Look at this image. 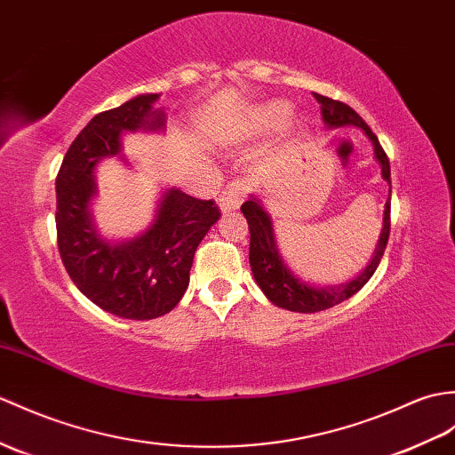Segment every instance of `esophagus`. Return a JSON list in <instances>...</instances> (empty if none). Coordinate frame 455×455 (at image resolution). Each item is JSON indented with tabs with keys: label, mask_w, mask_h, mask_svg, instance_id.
Segmentation results:
<instances>
[{
	"label": "esophagus",
	"mask_w": 455,
	"mask_h": 455,
	"mask_svg": "<svg viewBox=\"0 0 455 455\" xmlns=\"http://www.w3.org/2000/svg\"><path fill=\"white\" fill-rule=\"evenodd\" d=\"M244 197H246L244 184L238 182V180H235V182H230V184L223 189V192H220V196H219V205H220V209H223V211L236 209Z\"/></svg>",
	"instance_id": "34e87169"
}]
</instances>
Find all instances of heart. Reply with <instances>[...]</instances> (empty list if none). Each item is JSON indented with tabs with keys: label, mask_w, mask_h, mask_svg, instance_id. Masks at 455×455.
<instances>
[{
	"label": "heart",
	"mask_w": 455,
	"mask_h": 455,
	"mask_svg": "<svg viewBox=\"0 0 455 455\" xmlns=\"http://www.w3.org/2000/svg\"><path fill=\"white\" fill-rule=\"evenodd\" d=\"M289 114H291V107L287 102H273L266 110H263V122L267 125H281L287 122Z\"/></svg>",
	"instance_id": "obj_1"
}]
</instances>
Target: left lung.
Listing matches in <instances>:
<instances>
[{"mask_svg": "<svg viewBox=\"0 0 455 455\" xmlns=\"http://www.w3.org/2000/svg\"><path fill=\"white\" fill-rule=\"evenodd\" d=\"M315 100L320 102L322 108V118L323 122L333 128H339V125H356V128H363L368 140L374 145V156L376 161L382 166V176L386 182L389 184V194H392V174H389V158L386 151L379 145L378 137L374 132L368 128L366 122L358 116L348 104L341 100H333L330 97H323V94L314 92ZM392 199V197H389ZM389 199L386 202L384 209V228L382 235H379V242L374 251V258L368 263L366 269L353 279L351 283L341 284V287H310V284L302 283L294 273L284 266L279 250L275 244V236H273V227H271V219L266 213V209L261 207L259 199L256 196H251L248 202L242 204L240 211L244 213L248 220V228H250V266L253 279L259 284V289L263 294L275 304L279 308L291 310V312H302V314H312V312H320L327 310L331 306L339 304L347 299H351L355 292L361 291L364 284L371 281L374 275L376 267L382 261L384 250L389 238Z\"/></svg>", "mask_w": 455, "mask_h": 455, "instance_id": "1", "label": "left lung"}]
</instances>
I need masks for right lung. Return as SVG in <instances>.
I'll use <instances>...</instances> for the list:
<instances>
[{
    "instance_id": "add662e5",
    "label": "right lung",
    "mask_w": 455,
    "mask_h": 455,
    "mask_svg": "<svg viewBox=\"0 0 455 455\" xmlns=\"http://www.w3.org/2000/svg\"><path fill=\"white\" fill-rule=\"evenodd\" d=\"M156 99L158 94H140L94 116L71 143L56 178L63 266L84 297L125 320H153L174 308L188 289L199 242L220 217L213 199H197L172 188L143 236L110 244L94 230L89 213L97 192L94 166L120 153L122 132L163 128L164 112L153 110Z\"/></svg>"
}]
</instances>
